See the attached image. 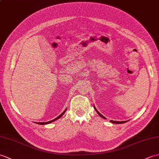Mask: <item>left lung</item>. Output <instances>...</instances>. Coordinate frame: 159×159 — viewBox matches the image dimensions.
<instances>
[{"instance_id":"1","label":"left lung","mask_w":159,"mask_h":159,"mask_svg":"<svg viewBox=\"0 0 159 159\" xmlns=\"http://www.w3.org/2000/svg\"><path fill=\"white\" fill-rule=\"evenodd\" d=\"M93 107H94V109L95 110V111H96L97 112H98V114H99V116H100L102 118H103V119H106V117H104V116L102 115V114H101L100 113H99L98 110H97V109H96V108H95V107L93 106ZM110 122H111V123H114V124H121V123H126L127 121H115V120H110Z\"/></svg>"}]
</instances>
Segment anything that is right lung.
<instances>
[{"instance_id":"right-lung-1","label":"right lung","mask_w":159,"mask_h":159,"mask_svg":"<svg viewBox=\"0 0 159 159\" xmlns=\"http://www.w3.org/2000/svg\"><path fill=\"white\" fill-rule=\"evenodd\" d=\"M66 110L67 109H66L64 112H63L60 116H58L57 118H55V119H53V120H50V121H48V122H42V123H37V124H39V125H47V124H49V123H52V122H53V121H55V120H57V119H60V117H61L63 115H64V114L66 112Z\"/></svg>"}]
</instances>
